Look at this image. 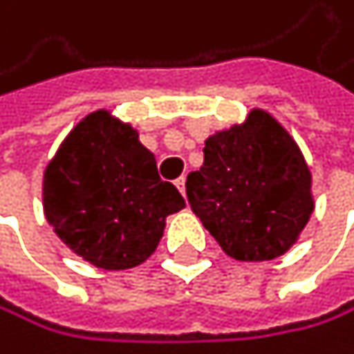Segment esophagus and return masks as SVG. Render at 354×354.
<instances>
[{
    "mask_svg": "<svg viewBox=\"0 0 354 354\" xmlns=\"http://www.w3.org/2000/svg\"><path fill=\"white\" fill-rule=\"evenodd\" d=\"M176 187H178V192L185 196V176H180V178L178 180H176Z\"/></svg>",
    "mask_w": 354,
    "mask_h": 354,
    "instance_id": "34e87169",
    "label": "esophagus"
}]
</instances>
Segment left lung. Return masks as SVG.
I'll return each mask as SVG.
<instances>
[{
    "mask_svg": "<svg viewBox=\"0 0 354 354\" xmlns=\"http://www.w3.org/2000/svg\"><path fill=\"white\" fill-rule=\"evenodd\" d=\"M187 198L204 228L237 261L285 254L313 213L305 156L261 109L207 139L202 167L187 176Z\"/></svg>",
    "mask_w": 354,
    "mask_h": 354,
    "instance_id": "obj_1",
    "label": "left lung"
}]
</instances>
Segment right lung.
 Returning a JSON list of instances; mask_svg holds the SVG:
<instances>
[{
  "label": "right lung",
  "mask_w": 354,
  "mask_h": 354,
  "mask_svg": "<svg viewBox=\"0 0 354 354\" xmlns=\"http://www.w3.org/2000/svg\"><path fill=\"white\" fill-rule=\"evenodd\" d=\"M43 209L77 257L102 270H128L156 250L165 217L185 209V198L160 180L156 158L137 130L109 111H95L49 160Z\"/></svg>",
  "instance_id": "1"
}]
</instances>
